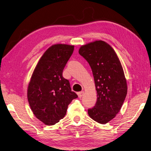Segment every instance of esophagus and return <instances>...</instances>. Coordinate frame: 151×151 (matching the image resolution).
<instances>
[{
  "label": "esophagus",
  "instance_id": "obj_1",
  "mask_svg": "<svg viewBox=\"0 0 151 151\" xmlns=\"http://www.w3.org/2000/svg\"><path fill=\"white\" fill-rule=\"evenodd\" d=\"M83 94H84V91H81V92H78V97H79V98H82V96H83Z\"/></svg>",
  "mask_w": 151,
  "mask_h": 151
}]
</instances>
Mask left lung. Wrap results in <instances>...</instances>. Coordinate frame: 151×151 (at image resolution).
Segmentation results:
<instances>
[{
  "label": "left lung",
  "mask_w": 151,
  "mask_h": 151,
  "mask_svg": "<svg viewBox=\"0 0 151 151\" xmlns=\"http://www.w3.org/2000/svg\"><path fill=\"white\" fill-rule=\"evenodd\" d=\"M78 52L90 65L97 91V101L88 114L105 124L119 112L127 94L121 63L111 46L101 40L82 46Z\"/></svg>",
  "instance_id": "left-lung-1"
}]
</instances>
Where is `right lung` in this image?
<instances>
[{
	"instance_id": "right-lung-1",
	"label": "right lung",
	"mask_w": 151,
	"mask_h": 151,
	"mask_svg": "<svg viewBox=\"0 0 151 151\" xmlns=\"http://www.w3.org/2000/svg\"><path fill=\"white\" fill-rule=\"evenodd\" d=\"M74 46L57 44L44 53L34 69L27 89V99L33 114L46 125H53L66 114L69 104L78 98L71 91L63 69Z\"/></svg>"
}]
</instances>
